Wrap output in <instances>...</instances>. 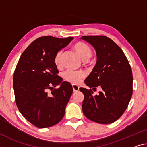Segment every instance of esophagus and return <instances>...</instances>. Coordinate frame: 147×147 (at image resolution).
<instances>
[{
  "label": "esophagus",
  "mask_w": 147,
  "mask_h": 147,
  "mask_svg": "<svg viewBox=\"0 0 147 147\" xmlns=\"http://www.w3.org/2000/svg\"><path fill=\"white\" fill-rule=\"evenodd\" d=\"M73 91L74 92H78L79 90V86L75 84H73Z\"/></svg>",
  "instance_id": "esophagus-1"
}]
</instances>
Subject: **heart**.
<instances>
[{"label":"heart","mask_w":147,"mask_h":147,"mask_svg":"<svg viewBox=\"0 0 147 147\" xmlns=\"http://www.w3.org/2000/svg\"><path fill=\"white\" fill-rule=\"evenodd\" d=\"M73 48L83 61H88L92 56V52L90 47L88 44L84 43L82 42H78L75 43L74 44ZM62 56L63 50L58 51L55 55L54 63L57 67L61 66L62 63ZM63 76L68 82L76 84L80 83L82 79L85 77V73L82 71L68 69L64 72L63 74Z\"/></svg>","instance_id":"heart-1"}]
</instances>
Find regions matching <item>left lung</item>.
Wrapping results in <instances>:
<instances>
[{
	"label": "left lung",
	"instance_id": "8db88e82",
	"mask_svg": "<svg viewBox=\"0 0 147 147\" xmlns=\"http://www.w3.org/2000/svg\"><path fill=\"white\" fill-rule=\"evenodd\" d=\"M81 39L92 44L97 54L96 65L84 82L93 90L102 88L94 96L92 89L80 88L84 95L83 113L93 122L111 124L124 114L131 98V67L122 49L108 37L82 36Z\"/></svg>",
	"mask_w": 147,
	"mask_h": 147
}]
</instances>
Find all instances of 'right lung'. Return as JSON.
Segmentation results:
<instances>
[{"instance_id":"1","label":"right lung","mask_w":147,"mask_h":147,"mask_svg":"<svg viewBox=\"0 0 147 147\" xmlns=\"http://www.w3.org/2000/svg\"><path fill=\"white\" fill-rule=\"evenodd\" d=\"M73 38L40 37L25 49L16 67L13 87L16 105L37 127L53 126L63 118L73 89L57 75L54 57ZM59 84V88H53Z\"/></svg>"}]
</instances>
